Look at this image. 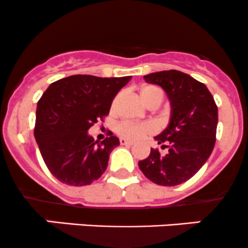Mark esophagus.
<instances>
[{
  "mask_svg": "<svg viewBox=\"0 0 248 248\" xmlns=\"http://www.w3.org/2000/svg\"><path fill=\"white\" fill-rule=\"evenodd\" d=\"M119 142H121L122 146H131V144L134 143V142H132V141H130V140L124 139V137H121V140H119Z\"/></svg>",
  "mask_w": 248,
  "mask_h": 248,
  "instance_id": "1",
  "label": "esophagus"
}]
</instances>
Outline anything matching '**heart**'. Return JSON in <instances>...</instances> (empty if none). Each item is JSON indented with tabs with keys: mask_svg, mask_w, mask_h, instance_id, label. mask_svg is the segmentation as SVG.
<instances>
[{
	"mask_svg": "<svg viewBox=\"0 0 248 248\" xmlns=\"http://www.w3.org/2000/svg\"><path fill=\"white\" fill-rule=\"evenodd\" d=\"M141 96L144 100L147 105L152 104L155 100H159L161 102L163 100V93L160 89L156 87H144L141 90ZM117 101H118V96L113 100L112 107H116ZM117 134L121 136L125 137L129 140H141L146 137L147 135L154 134L156 131L155 124L151 123V122H142V123H137V122H130V121H123L121 122L116 127Z\"/></svg>",
	"mask_w": 248,
	"mask_h": 248,
	"instance_id": "1",
	"label": "heart"
}]
</instances>
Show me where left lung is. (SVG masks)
Wrapping results in <instances>:
<instances>
[{"mask_svg":"<svg viewBox=\"0 0 248 248\" xmlns=\"http://www.w3.org/2000/svg\"><path fill=\"white\" fill-rule=\"evenodd\" d=\"M147 83L160 85L171 104L168 127L155 136L166 154L151 148L139 166L148 180L173 187L192 178L206 163L216 143L218 108L206 85L187 73L170 70L144 76Z\"/></svg>","mask_w":248,"mask_h":248,"instance_id":"left-lung-1","label":"left lung"}]
</instances>
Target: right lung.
<instances>
[{
  "label": "right lung",
  "mask_w": 248,
  "mask_h": 248,
  "mask_svg": "<svg viewBox=\"0 0 248 248\" xmlns=\"http://www.w3.org/2000/svg\"><path fill=\"white\" fill-rule=\"evenodd\" d=\"M130 79L75 75L51 83L43 93L33 134L46 168L60 182L82 187L105 172L119 139L111 132L97 143L88 130L104 122L114 96Z\"/></svg>",
  "instance_id": "1"
}]
</instances>
